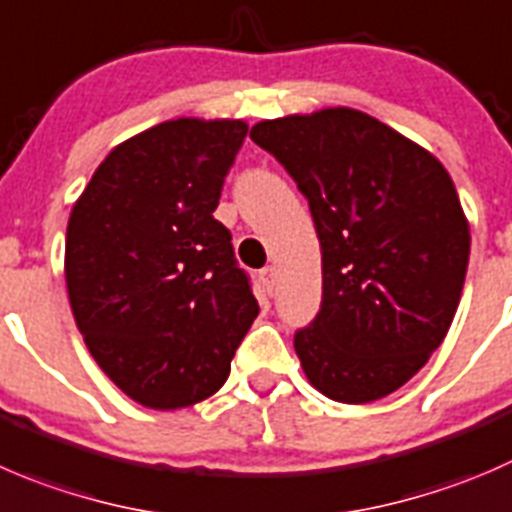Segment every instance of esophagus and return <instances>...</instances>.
Wrapping results in <instances>:
<instances>
[{"label":"esophagus","instance_id":"1","mask_svg":"<svg viewBox=\"0 0 512 512\" xmlns=\"http://www.w3.org/2000/svg\"><path fill=\"white\" fill-rule=\"evenodd\" d=\"M260 282H262V285H265V290L272 295V290H275V282H277V270H275V267L267 265L265 270H260Z\"/></svg>","mask_w":512,"mask_h":512}]
</instances>
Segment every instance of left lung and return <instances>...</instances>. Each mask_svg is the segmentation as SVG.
I'll use <instances>...</instances> for the list:
<instances>
[{
    "label": "left lung",
    "mask_w": 512,
    "mask_h": 512,
    "mask_svg": "<svg viewBox=\"0 0 512 512\" xmlns=\"http://www.w3.org/2000/svg\"><path fill=\"white\" fill-rule=\"evenodd\" d=\"M252 142L297 182L322 250V305L295 332L307 380L337 403L403 388L448 335L470 257L445 167L357 109L267 119Z\"/></svg>",
    "instance_id": "left-lung-1"
}]
</instances>
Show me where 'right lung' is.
I'll list each match as a JSON object with an SVG mask.
<instances>
[{
  "instance_id": "1",
  "label": "right lung",
  "mask_w": 512,
  "mask_h": 512,
  "mask_svg": "<svg viewBox=\"0 0 512 512\" xmlns=\"http://www.w3.org/2000/svg\"><path fill=\"white\" fill-rule=\"evenodd\" d=\"M245 135L240 119L157 124L109 152L69 215L74 320L109 380L145 408L215 395L260 312L212 215Z\"/></svg>"
}]
</instances>
